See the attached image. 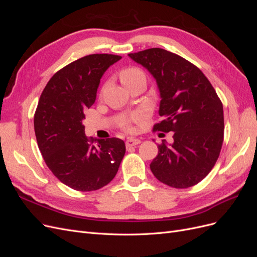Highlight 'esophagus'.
<instances>
[{
	"label": "esophagus",
	"mask_w": 257,
	"mask_h": 257,
	"mask_svg": "<svg viewBox=\"0 0 257 257\" xmlns=\"http://www.w3.org/2000/svg\"><path fill=\"white\" fill-rule=\"evenodd\" d=\"M139 144H141V141H139V139H136V138H127L126 142H125L126 147H134V146H137Z\"/></svg>",
	"instance_id": "esophagus-1"
}]
</instances>
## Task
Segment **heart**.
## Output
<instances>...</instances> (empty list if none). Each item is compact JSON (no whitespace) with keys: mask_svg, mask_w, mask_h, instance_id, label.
I'll return each mask as SVG.
<instances>
[{"mask_svg":"<svg viewBox=\"0 0 257 257\" xmlns=\"http://www.w3.org/2000/svg\"><path fill=\"white\" fill-rule=\"evenodd\" d=\"M120 78L122 83L125 85V87H128V85L133 84L134 82L138 80H144L146 81V76L142 69H139L137 67H127L125 69H123L120 74ZM123 130H125L127 132L132 131V126L128 123H124L123 124Z\"/></svg>","mask_w":257,"mask_h":257,"instance_id":"1","label":"heart"}]
</instances>
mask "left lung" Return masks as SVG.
<instances>
[{
	"label": "left lung",
	"mask_w": 257,
	"mask_h": 257,
	"mask_svg": "<svg viewBox=\"0 0 257 257\" xmlns=\"http://www.w3.org/2000/svg\"><path fill=\"white\" fill-rule=\"evenodd\" d=\"M128 57L157 80L163 120L153 131L174 132V143L163 141L150 164L159 181L186 189L200 182L219 158L224 138L223 105L200 69L176 53L150 48Z\"/></svg>",
	"instance_id": "1"
}]
</instances>
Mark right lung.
<instances>
[{"instance_id":"1","label":"right lung","mask_w":257,"mask_h":257,"mask_svg":"<svg viewBox=\"0 0 257 257\" xmlns=\"http://www.w3.org/2000/svg\"><path fill=\"white\" fill-rule=\"evenodd\" d=\"M121 59L107 53L89 54L54 74L42 93L34 114L38 148L48 168L76 191H96L118 173L125 154L119 138L92 139L84 135L83 110L95 102L100 78Z\"/></svg>"}]
</instances>
